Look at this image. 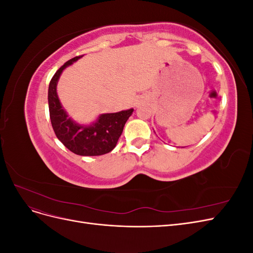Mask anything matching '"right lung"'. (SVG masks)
Instances as JSON below:
<instances>
[{"instance_id": "right-lung-1", "label": "right lung", "mask_w": 253, "mask_h": 253, "mask_svg": "<svg viewBox=\"0 0 253 253\" xmlns=\"http://www.w3.org/2000/svg\"><path fill=\"white\" fill-rule=\"evenodd\" d=\"M82 56L68 60L53 75L48 86L49 117L58 139L73 153L81 156L106 154L116 147L126 120L133 109L118 113L102 114L91 126H80L67 116L57 95V82L61 73Z\"/></svg>"}]
</instances>
